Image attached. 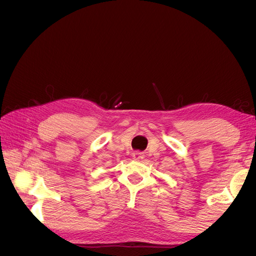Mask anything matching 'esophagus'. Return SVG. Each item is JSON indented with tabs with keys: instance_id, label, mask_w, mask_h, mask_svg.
<instances>
[{
	"instance_id": "1",
	"label": "esophagus",
	"mask_w": 256,
	"mask_h": 256,
	"mask_svg": "<svg viewBox=\"0 0 256 256\" xmlns=\"http://www.w3.org/2000/svg\"><path fill=\"white\" fill-rule=\"evenodd\" d=\"M134 159H136V160H142V159H143V154H140V152H136V154H134Z\"/></svg>"
}]
</instances>
